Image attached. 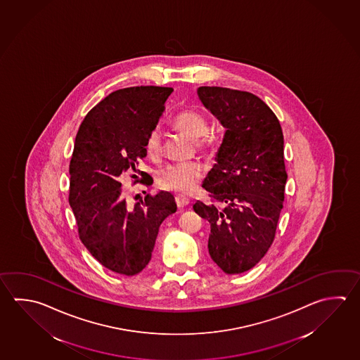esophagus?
<instances>
[{
    "label": "esophagus",
    "instance_id": "esophagus-1",
    "mask_svg": "<svg viewBox=\"0 0 360 360\" xmlns=\"http://www.w3.org/2000/svg\"><path fill=\"white\" fill-rule=\"evenodd\" d=\"M175 200H176L177 207L179 208H184L186 205H189V199L186 196L176 195L175 196Z\"/></svg>",
    "mask_w": 360,
    "mask_h": 360
}]
</instances>
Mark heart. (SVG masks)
Wrapping results in <instances>:
<instances>
[{
  "mask_svg": "<svg viewBox=\"0 0 360 360\" xmlns=\"http://www.w3.org/2000/svg\"><path fill=\"white\" fill-rule=\"evenodd\" d=\"M174 128L185 136L196 141L199 148L208 147V141L203 138L208 133V123L203 115L196 110H184L172 120ZM144 148L150 158H157L162 150L161 133L153 129L146 138ZM203 177V170L196 164L169 165L158 172L157 183L162 189L189 194L195 189Z\"/></svg>",
  "mask_w": 360,
  "mask_h": 360,
  "instance_id": "heart-1",
  "label": "heart"
}]
</instances>
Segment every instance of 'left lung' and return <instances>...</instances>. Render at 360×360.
I'll return each mask as SVG.
<instances>
[{"instance_id": "left-lung-1", "label": "left lung", "mask_w": 360, "mask_h": 360, "mask_svg": "<svg viewBox=\"0 0 360 360\" xmlns=\"http://www.w3.org/2000/svg\"><path fill=\"white\" fill-rule=\"evenodd\" d=\"M198 96L226 128L204 179L212 203L193 208L210 224L208 250L226 274L254 268L268 252L284 202L287 171L281 123L248 91L202 86Z\"/></svg>"}]
</instances>
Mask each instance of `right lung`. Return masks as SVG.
<instances>
[{
  "instance_id": "add662e5",
  "label": "right lung",
  "mask_w": 360,
  "mask_h": 360,
  "mask_svg": "<svg viewBox=\"0 0 360 360\" xmlns=\"http://www.w3.org/2000/svg\"><path fill=\"white\" fill-rule=\"evenodd\" d=\"M174 89L127 87L111 92L79 125L70 164L68 202L79 238L103 266L118 274H138L150 262L158 229L177 210L169 191L147 195L129 207L122 177L150 185L139 169L147 156L146 138L156 128Z\"/></svg>"
}]
</instances>
